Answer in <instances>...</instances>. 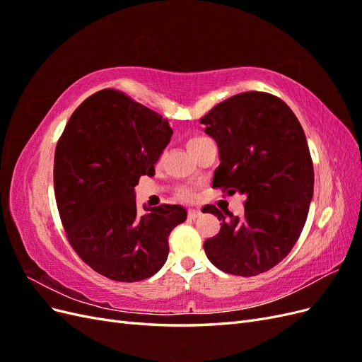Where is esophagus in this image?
Wrapping results in <instances>:
<instances>
[{
  "instance_id": "esophagus-1",
  "label": "esophagus",
  "mask_w": 362,
  "mask_h": 362,
  "mask_svg": "<svg viewBox=\"0 0 362 362\" xmlns=\"http://www.w3.org/2000/svg\"><path fill=\"white\" fill-rule=\"evenodd\" d=\"M199 214H201V210H198V208H190V210H189V218H193V221Z\"/></svg>"
}]
</instances>
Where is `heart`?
Here are the masks:
<instances>
[{
	"mask_svg": "<svg viewBox=\"0 0 362 362\" xmlns=\"http://www.w3.org/2000/svg\"><path fill=\"white\" fill-rule=\"evenodd\" d=\"M206 141H210V139H206V137H193V139H190L187 141V148H189L190 152H193V151L198 149L199 146H202L204 144H206ZM178 196H180V198H182V199H190L192 196H193V193L189 189H181L178 192Z\"/></svg>",
	"mask_w": 362,
	"mask_h": 362,
	"instance_id": "1",
	"label": "heart"
}]
</instances>
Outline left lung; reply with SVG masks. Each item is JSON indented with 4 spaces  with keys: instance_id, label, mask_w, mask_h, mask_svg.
<instances>
[{
    "instance_id": "1",
    "label": "left lung",
    "mask_w": 362,
    "mask_h": 362,
    "mask_svg": "<svg viewBox=\"0 0 362 362\" xmlns=\"http://www.w3.org/2000/svg\"><path fill=\"white\" fill-rule=\"evenodd\" d=\"M218 148L213 187L245 194V214L204 206L222 221L205 240L213 264L238 276L275 267L298 242L314 193V169L306 137L291 108L266 92L228 98L202 119Z\"/></svg>"
}]
</instances>
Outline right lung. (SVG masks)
<instances>
[{
	"label": "right lung",
	"mask_w": 362,
	"mask_h": 362,
	"mask_svg": "<svg viewBox=\"0 0 362 362\" xmlns=\"http://www.w3.org/2000/svg\"><path fill=\"white\" fill-rule=\"evenodd\" d=\"M173 134L166 119L122 92L104 89L72 113L54 156V192L71 246L95 272L119 282L151 278L169 255L181 205L144 206L134 187Z\"/></svg>",
	"instance_id": "add662e5"
}]
</instances>
